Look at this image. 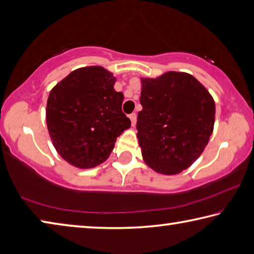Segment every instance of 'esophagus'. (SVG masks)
<instances>
[{
	"mask_svg": "<svg viewBox=\"0 0 254 254\" xmlns=\"http://www.w3.org/2000/svg\"><path fill=\"white\" fill-rule=\"evenodd\" d=\"M128 118H130V120H131L132 127H134L135 123H136V114L135 113H132V114L128 115Z\"/></svg>",
	"mask_w": 254,
	"mask_h": 254,
	"instance_id": "esophagus-1",
	"label": "esophagus"
}]
</instances>
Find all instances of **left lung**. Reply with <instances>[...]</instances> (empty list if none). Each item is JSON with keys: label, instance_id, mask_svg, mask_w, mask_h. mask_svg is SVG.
I'll return each instance as SVG.
<instances>
[{"label": "left lung", "instance_id": "8db88e82", "mask_svg": "<svg viewBox=\"0 0 254 254\" xmlns=\"http://www.w3.org/2000/svg\"><path fill=\"white\" fill-rule=\"evenodd\" d=\"M137 113V139L147 165L176 175L191 166L212 135L215 103L194 76L168 71L144 78Z\"/></svg>", "mask_w": 254, "mask_h": 254}]
</instances>
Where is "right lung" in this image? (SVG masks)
<instances>
[{
  "instance_id": "1",
  "label": "right lung",
  "mask_w": 254,
  "mask_h": 254,
  "mask_svg": "<svg viewBox=\"0 0 254 254\" xmlns=\"http://www.w3.org/2000/svg\"><path fill=\"white\" fill-rule=\"evenodd\" d=\"M114 83L110 71L91 66L71 71L51 89L47 127L54 147L70 165L93 168L104 162L117 137L131 127Z\"/></svg>"
}]
</instances>
